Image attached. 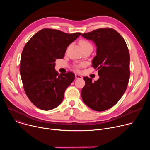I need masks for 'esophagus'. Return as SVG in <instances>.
<instances>
[{
    "instance_id": "esophagus-1",
    "label": "esophagus",
    "mask_w": 150,
    "mask_h": 150,
    "mask_svg": "<svg viewBox=\"0 0 150 150\" xmlns=\"http://www.w3.org/2000/svg\"><path fill=\"white\" fill-rule=\"evenodd\" d=\"M75 78H76V79H81V78H82V76L80 75H79V74H75Z\"/></svg>"
}]
</instances>
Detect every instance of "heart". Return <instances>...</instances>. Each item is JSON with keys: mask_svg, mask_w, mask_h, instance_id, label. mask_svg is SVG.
Returning a JSON list of instances; mask_svg holds the SVG:
<instances>
[{"mask_svg": "<svg viewBox=\"0 0 150 150\" xmlns=\"http://www.w3.org/2000/svg\"><path fill=\"white\" fill-rule=\"evenodd\" d=\"M79 45L81 46V47L82 49L83 48V47H85L88 46H91V43H90V42L88 41H87V40H84V39L81 40L79 41ZM79 68V66H76V67H75V68H76V69H78Z\"/></svg>", "mask_w": 150, "mask_h": 150, "instance_id": "heart-1", "label": "heart"}]
</instances>
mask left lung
I'll return each mask as SVG.
<instances>
[{"instance_id":"obj_1","label":"left lung","mask_w":150,"mask_h":150,"mask_svg":"<svg viewBox=\"0 0 150 150\" xmlns=\"http://www.w3.org/2000/svg\"><path fill=\"white\" fill-rule=\"evenodd\" d=\"M82 35L96 44L92 67L98 69L100 76L94 82L83 77L82 98L91 109L104 111L114 106L126 90L130 76L129 50L123 38L112 28H100Z\"/></svg>"}]
</instances>
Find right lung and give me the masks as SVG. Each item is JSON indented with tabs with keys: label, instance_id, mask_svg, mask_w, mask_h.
Masks as SVG:
<instances>
[{
	"label": "right lung",
	"instance_id": "right-lung-1",
	"mask_svg": "<svg viewBox=\"0 0 150 150\" xmlns=\"http://www.w3.org/2000/svg\"><path fill=\"white\" fill-rule=\"evenodd\" d=\"M81 34L44 28L24 46L20 74L25 94L38 108L50 110L62 103L66 89L75 76L71 72L59 75L54 68L55 61L63 58L67 48Z\"/></svg>",
	"mask_w": 150,
	"mask_h": 150
}]
</instances>
